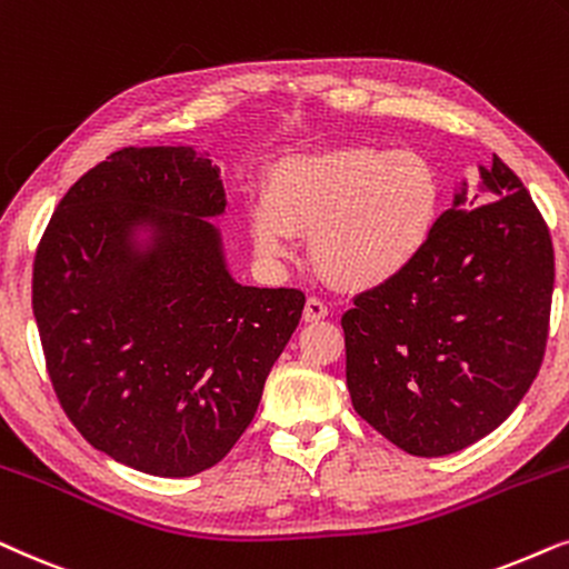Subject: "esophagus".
Masks as SVG:
<instances>
[{
  "label": "esophagus",
  "instance_id": "34e87169",
  "mask_svg": "<svg viewBox=\"0 0 569 569\" xmlns=\"http://www.w3.org/2000/svg\"><path fill=\"white\" fill-rule=\"evenodd\" d=\"M325 317H328V305L322 299L309 297L305 305V322H320Z\"/></svg>",
  "mask_w": 569,
  "mask_h": 569
}]
</instances>
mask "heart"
I'll use <instances>...</instances> for the list:
<instances>
[{
	"label": "heart",
	"instance_id": "b5f03b06",
	"mask_svg": "<svg viewBox=\"0 0 569 569\" xmlns=\"http://www.w3.org/2000/svg\"><path fill=\"white\" fill-rule=\"evenodd\" d=\"M445 208L439 169L419 150L353 146L276 163L247 208L254 249L289 260L312 231V260L343 289L367 291L411 270Z\"/></svg>",
	"mask_w": 569,
	"mask_h": 569
}]
</instances>
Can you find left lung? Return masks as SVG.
Here are the masks:
<instances>
[{
    "label": "left lung",
    "instance_id": "1",
    "mask_svg": "<svg viewBox=\"0 0 569 569\" xmlns=\"http://www.w3.org/2000/svg\"><path fill=\"white\" fill-rule=\"evenodd\" d=\"M481 179L468 202L456 194L421 260L359 293L340 320L356 413L419 458L450 456L495 431L547 351L549 226L497 156Z\"/></svg>",
    "mask_w": 569,
    "mask_h": 569
}]
</instances>
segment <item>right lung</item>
<instances>
[{
	"label": "right lung",
	"mask_w": 569,
	"mask_h": 569,
	"mask_svg": "<svg viewBox=\"0 0 569 569\" xmlns=\"http://www.w3.org/2000/svg\"><path fill=\"white\" fill-rule=\"evenodd\" d=\"M226 192L208 153L121 148L74 181L38 241L33 315L54 392L96 450L177 479L213 468L252 423L305 309L223 264ZM150 224L138 250L131 233Z\"/></svg>",
	"instance_id": "right-lung-1"
}]
</instances>
